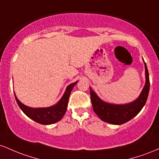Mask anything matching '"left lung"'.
I'll list each match as a JSON object with an SVG mask.
<instances>
[{"label":"left lung","instance_id":"1","mask_svg":"<svg viewBox=\"0 0 159 159\" xmlns=\"http://www.w3.org/2000/svg\"><path fill=\"white\" fill-rule=\"evenodd\" d=\"M145 65L146 83L140 96L133 102L126 104H112L100 99L90 88V96L94 113L101 120L113 125H122L133 119L145 105L149 92V76L147 64Z\"/></svg>","mask_w":159,"mask_h":159}]
</instances>
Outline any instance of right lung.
Listing matches in <instances>:
<instances>
[{
	"instance_id": "1",
	"label": "right lung",
	"mask_w": 159,
	"mask_h": 159,
	"mask_svg": "<svg viewBox=\"0 0 159 159\" xmlns=\"http://www.w3.org/2000/svg\"><path fill=\"white\" fill-rule=\"evenodd\" d=\"M78 81L75 82L74 83H71L67 87L66 91L62 96L61 98L54 106L49 107L43 108H31L29 107H27L23 104L18 100L15 94L16 102L28 117L31 119L34 122L40 123L42 125H51L53 123H56L60 121L62 117L65 116L66 110H67V103H68L69 97L72 89H74L75 85L77 83Z\"/></svg>"
}]
</instances>
